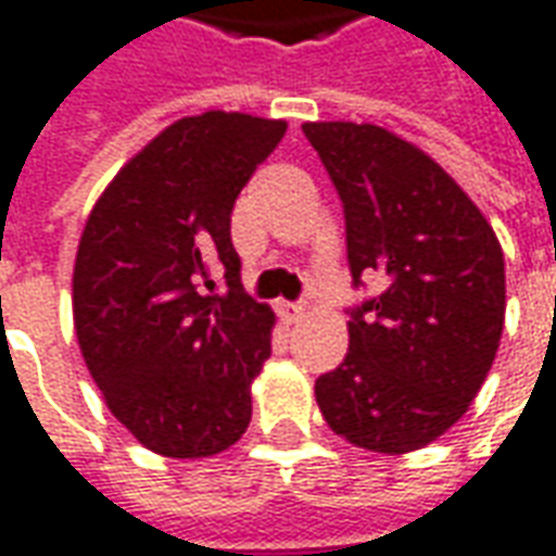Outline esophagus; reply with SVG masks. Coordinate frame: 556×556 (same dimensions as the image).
I'll return each mask as SVG.
<instances>
[{
  "mask_svg": "<svg viewBox=\"0 0 556 556\" xmlns=\"http://www.w3.org/2000/svg\"><path fill=\"white\" fill-rule=\"evenodd\" d=\"M302 315H305V308L296 302H278V317L285 324H296V320H302Z\"/></svg>",
  "mask_w": 556,
  "mask_h": 556,
  "instance_id": "esophagus-1",
  "label": "esophagus"
}]
</instances>
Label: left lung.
Returning a JSON list of instances; mask_svg holds the SVG:
<instances>
[{
    "label": "left lung",
    "instance_id": "8db88e82",
    "mask_svg": "<svg viewBox=\"0 0 556 556\" xmlns=\"http://www.w3.org/2000/svg\"><path fill=\"white\" fill-rule=\"evenodd\" d=\"M344 205L354 285L384 290L348 320V354L315 396L329 430L375 454L435 442L476 400L505 324V260L463 187L384 126L302 124Z\"/></svg>",
    "mask_w": 556,
    "mask_h": 556
}]
</instances>
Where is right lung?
Instances as JSON below:
<instances>
[{
    "instance_id": "obj_1",
    "label": "right lung",
    "mask_w": 556,
    "mask_h": 556,
    "mask_svg": "<svg viewBox=\"0 0 556 556\" xmlns=\"http://www.w3.org/2000/svg\"><path fill=\"white\" fill-rule=\"evenodd\" d=\"M285 121L241 111L181 117L96 199L72 271L84 363L141 445L197 460L236 445L275 315L241 287L229 214ZM224 268L228 293H213Z\"/></svg>"
}]
</instances>
